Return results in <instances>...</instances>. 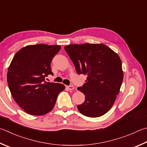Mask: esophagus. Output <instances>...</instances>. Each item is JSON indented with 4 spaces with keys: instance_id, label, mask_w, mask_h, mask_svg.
Instances as JSON below:
<instances>
[{
    "instance_id": "34e87169",
    "label": "esophagus",
    "mask_w": 147,
    "mask_h": 147,
    "mask_svg": "<svg viewBox=\"0 0 147 147\" xmlns=\"http://www.w3.org/2000/svg\"><path fill=\"white\" fill-rule=\"evenodd\" d=\"M66 87H67V89H68L69 90H73L74 89L73 85H68V86H66Z\"/></svg>"
}]
</instances>
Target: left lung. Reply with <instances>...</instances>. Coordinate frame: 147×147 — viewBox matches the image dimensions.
I'll list each match as a JSON object with an SVG mask.
<instances>
[{
	"label": "left lung",
	"instance_id": "8db88e82",
	"mask_svg": "<svg viewBox=\"0 0 147 147\" xmlns=\"http://www.w3.org/2000/svg\"><path fill=\"white\" fill-rule=\"evenodd\" d=\"M77 73L87 75L86 83L78 87L85 95L77 106L84 116L96 118L110 110L123 80L119 56L103 44H71L64 47Z\"/></svg>",
	"mask_w": 147,
	"mask_h": 147
}]
</instances>
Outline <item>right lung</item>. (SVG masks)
<instances>
[{
	"instance_id": "right-lung-1",
	"label": "right lung",
	"mask_w": 147,
	"mask_h": 147,
	"mask_svg": "<svg viewBox=\"0 0 147 147\" xmlns=\"http://www.w3.org/2000/svg\"><path fill=\"white\" fill-rule=\"evenodd\" d=\"M60 46L30 45L16 53L8 68L7 81L13 99L26 113L44 115L52 110L64 85L45 82L53 74L51 62Z\"/></svg>"
}]
</instances>
